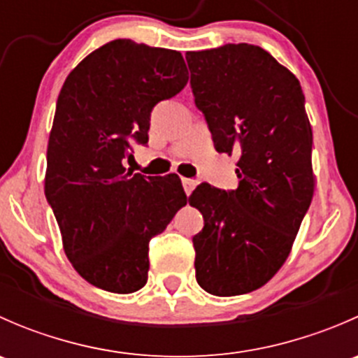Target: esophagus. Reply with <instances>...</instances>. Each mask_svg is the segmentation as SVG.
I'll return each mask as SVG.
<instances>
[{"mask_svg":"<svg viewBox=\"0 0 358 358\" xmlns=\"http://www.w3.org/2000/svg\"><path fill=\"white\" fill-rule=\"evenodd\" d=\"M182 183H183V189H185L187 196H190V194H192V190L196 189V185H197L196 180H192V178H182Z\"/></svg>","mask_w":358,"mask_h":358,"instance_id":"esophagus-1","label":"esophagus"}]
</instances>
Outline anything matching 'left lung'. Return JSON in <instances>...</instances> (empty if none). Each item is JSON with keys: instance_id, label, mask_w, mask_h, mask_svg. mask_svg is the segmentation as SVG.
Here are the masks:
<instances>
[{"instance_id": "obj_1", "label": "left lung", "mask_w": 358, "mask_h": 358, "mask_svg": "<svg viewBox=\"0 0 358 358\" xmlns=\"http://www.w3.org/2000/svg\"><path fill=\"white\" fill-rule=\"evenodd\" d=\"M190 86L218 152L237 156L236 190L201 183L190 206L204 218L192 243L209 294L265 286L289 256L315 189L312 126L301 85L255 45L189 52Z\"/></svg>"}]
</instances>
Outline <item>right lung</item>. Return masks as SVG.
<instances>
[{
    "label": "right lung",
    "instance_id": "add662e5",
    "mask_svg": "<svg viewBox=\"0 0 358 358\" xmlns=\"http://www.w3.org/2000/svg\"><path fill=\"white\" fill-rule=\"evenodd\" d=\"M176 50L114 39L71 71L57 100L46 150L45 196L76 272L103 291L128 294L149 275V243L185 196L182 180L126 173L135 143L149 142L150 112L183 90Z\"/></svg>",
    "mask_w": 358,
    "mask_h": 358
}]
</instances>
